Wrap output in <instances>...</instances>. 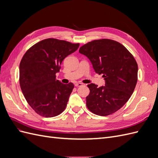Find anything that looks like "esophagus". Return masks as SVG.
Listing matches in <instances>:
<instances>
[{
  "mask_svg": "<svg viewBox=\"0 0 158 158\" xmlns=\"http://www.w3.org/2000/svg\"><path fill=\"white\" fill-rule=\"evenodd\" d=\"M83 84H82V83H80V82H78V83H76L75 84V86L76 87H80V86H82Z\"/></svg>",
  "mask_w": 158,
  "mask_h": 158,
  "instance_id": "esophagus-1",
  "label": "esophagus"
}]
</instances>
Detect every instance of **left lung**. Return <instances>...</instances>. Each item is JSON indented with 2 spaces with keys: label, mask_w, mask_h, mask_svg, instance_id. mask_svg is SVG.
Returning a JSON list of instances; mask_svg holds the SVG:
<instances>
[{
  "label": "left lung",
  "mask_w": 158,
  "mask_h": 158,
  "mask_svg": "<svg viewBox=\"0 0 158 158\" xmlns=\"http://www.w3.org/2000/svg\"><path fill=\"white\" fill-rule=\"evenodd\" d=\"M96 73L103 74L105 86L88 85L90 92L86 106L93 113L107 116L120 109L131 98L138 80V64L132 55L120 43L111 40H94L82 46Z\"/></svg>",
  "instance_id": "1"
}]
</instances>
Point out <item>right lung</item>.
<instances>
[{
    "label": "right lung",
    "instance_id": "obj_1",
    "mask_svg": "<svg viewBox=\"0 0 158 158\" xmlns=\"http://www.w3.org/2000/svg\"><path fill=\"white\" fill-rule=\"evenodd\" d=\"M79 44L53 38L33 45L20 64V85L27 102L40 115L53 117L65 109L74 84L56 80L62 62L78 49Z\"/></svg>",
    "mask_w": 158,
    "mask_h": 158
}]
</instances>
